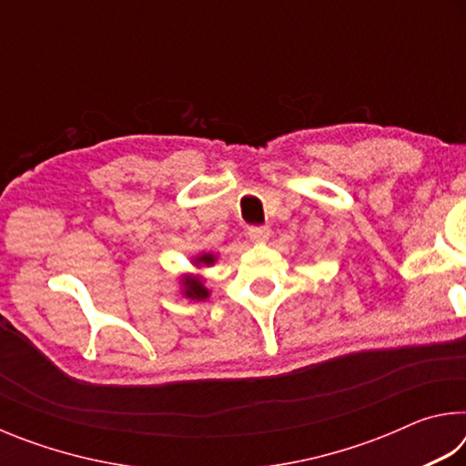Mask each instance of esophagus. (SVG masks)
<instances>
[{
    "label": "esophagus",
    "mask_w": 466,
    "mask_h": 466,
    "mask_svg": "<svg viewBox=\"0 0 466 466\" xmlns=\"http://www.w3.org/2000/svg\"><path fill=\"white\" fill-rule=\"evenodd\" d=\"M269 236H271V230L267 226H250L248 228V238H250V242H255V244L267 242V240H269Z\"/></svg>",
    "instance_id": "1"
}]
</instances>
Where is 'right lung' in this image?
<instances>
[{
    "mask_svg": "<svg viewBox=\"0 0 466 466\" xmlns=\"http://www.w3.org/2000/svg\"><path fill=\"white\" fill-rule=\"evenodd\" d=\"M214 255H201L195 258L197 265H214ZM185 296L193 298V299H205L209 296L208 288L203 286V281L199 278H185Z\"/></svg>",
    "mask_w": 466,
    "mask_h": 466,
    "instance_id": "add662e5",
    "label": "right lung"
}]
</instances>
